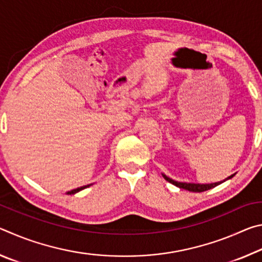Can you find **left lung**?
Masks as SVG:
<instances>
[{
  "label": "left lung",
  "instance_id": "obj_1",
  "mask_svg": "<svg viewBox=\"0 0 262 262\" xmlns=\"http://www.w3.org/2000/svg\"><path fill=\"white\" fill-rule=\"evenodd\" d=\"M233 176L234 174L228 177V178L225 180L231 179ZM163 177L166 181H168V183H171V184H173L174 186H177V187L183 188V189H186V190H189V192H195V193H200V192H205V190H208V189H211V188L216 187V186H219L220 184L224 183V181H225V180L219 181V183H214V184H193V183H179V181H176L173 179L168 178V177L165 176V174H163Z\"/></svg>",
  "mask_w": 262,
  "mask_h": 262
}]
</instances>
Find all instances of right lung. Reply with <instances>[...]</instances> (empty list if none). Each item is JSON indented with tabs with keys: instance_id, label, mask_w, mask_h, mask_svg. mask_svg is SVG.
<instances>
[{
	"instance_id": "obj_1",
	"label": "right lung",
	"mask_w": 262,
	"mask_h": 262,
	"mask_svg": "<svg viewBox=\"0 0 262 262\" xmlns=\"http://www.w3.org/2000/svg\"><path fill=\"white\" fill-rule=\"evenodd\" d=\"M89 186H90V185H86V186H82V187H78V188H75V189H72V190H69V192H67V194H75V193H77V192H79V190H82V189H84V188H86V187H89Z\"/></svg>"
}]
</instances>
